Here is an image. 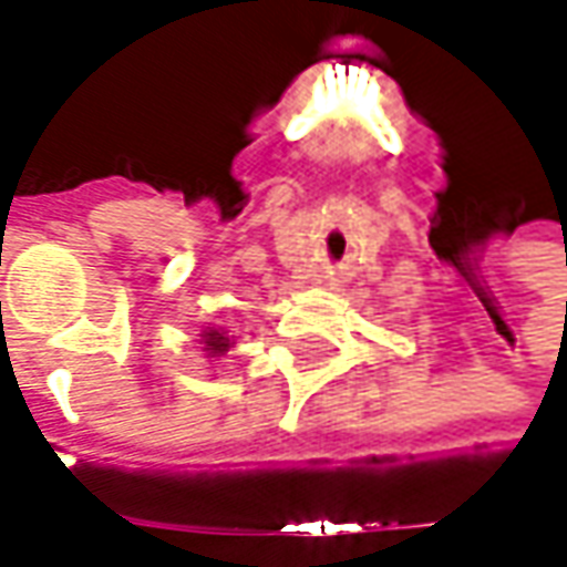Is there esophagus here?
Instances as JSON below:
<instances>
[{"mask_svg": "<svg viewBox=\"0 0 567 567\" xmlns=\"http://www.w3.org/2000/svg\"><path fill=\"white\" fill-rule=\"evenodd\" d=\"M328 285H334V282H328Z\"/></svg>", "mask_w": 567, "mask_h": 567, "instance_id": "34e87169", "label": "esophagus"}]
</instances>
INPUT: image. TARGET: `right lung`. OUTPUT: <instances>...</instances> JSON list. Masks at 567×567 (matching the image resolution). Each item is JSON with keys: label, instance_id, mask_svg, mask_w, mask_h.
Listing matches in <instances>:
<instances>
[{"label": "right lung", "instance_id": "1", "mask_svg": "<svg viewBox=\"0 0 567 567\" xmlns=\"http://www.w3.org/2000/svg\"><path fill=\"white\" fill-rule=\"evenodd\" d=\"M199 341H203V351H206L209 358H223V354L233 348V338H229L223 328H206V331L199 334Z\"/></svg>", "mask_w": 567, "mask_h": 567}]
</instances>
